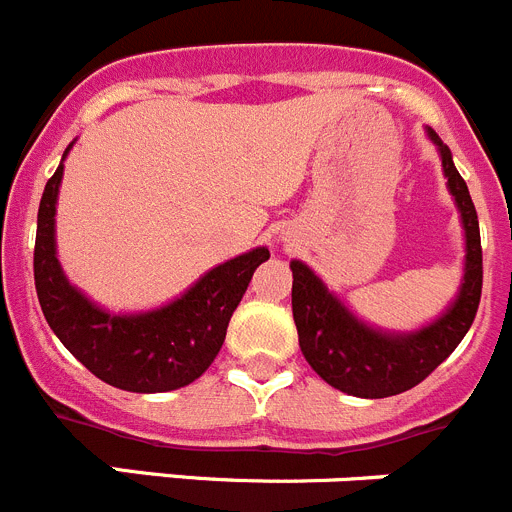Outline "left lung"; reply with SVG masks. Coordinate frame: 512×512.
<instances>
[{"instance_id":"obj_1","label":"left lung","mask_w":512,"mask_h":512,"mask_svg":"<svg viewBox=\"0 0 512 512\" xmlns=\"http://www.w3.org/2000/svg\"><path fill=\"white\" fill-rule=\"evenodd\" d=\"M426 137L437 147L447 190L464 231V269L459 289L439 317L416 330H383L360 320L304 261L292 259V312L299 348L312 370L337 391L358 398H386L419 386L454 353L470 330L482 294V248L477 210L452 152L434 129Z\"/></svg>"}]
</instances>
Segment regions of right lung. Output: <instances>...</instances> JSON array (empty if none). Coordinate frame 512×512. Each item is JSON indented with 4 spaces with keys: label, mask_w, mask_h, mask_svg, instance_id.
Here are the masks:
<instances>
[{
    "label": "right lung",
    "mask_w": 512,
    "mask_h": 512,
    "mask_svg": "<svg viewBox=\"0 0 512 512\" xmlns=\"http://www.w3.org/2000/svg\"><path fill=\"white\" fill-rule=\"evenodd\" d=\"M73 144H68L58 170L45 185L37 210L35 289L42 314L70 355L109 386L131 393H164L190 386L223 348L228 322L253 271L271 256L269 248L256 246L213 266L162 307L144 312L101 307L70 284L55 243L63 162Z\"/></svg>",
    "instance_id": "right-lung-1"
}]
</instances>
